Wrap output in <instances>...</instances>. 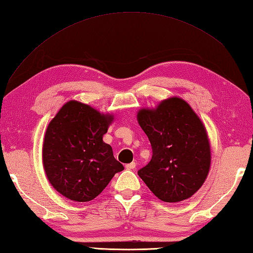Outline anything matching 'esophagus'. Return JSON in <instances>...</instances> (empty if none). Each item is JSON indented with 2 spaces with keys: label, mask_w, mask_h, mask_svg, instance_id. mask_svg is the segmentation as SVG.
<instances>
[{
  "label": "esophagus",
  "mask_w": 253,
  "mask_h": 253,
  "mask_svg": "<svg viewBox=\"0 0 253 253\" xmlns=\"http://www.w3.org/2000/svg\"><path fill=\"white\" fill-rule=\"evenodd\" d=\"M125 168L127 169H136V163L135 162H131V163H129V164H127Z\"/></svg>",
  "instance_id": "esophagus-1"
}]
</instances>
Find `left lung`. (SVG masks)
I'll return each instance as SVG.
<instances>
[{"mask_svg": "<svg viewBox=\"0 0 253 253\" xmlns=\"http://www.w3.org/2000/svg\"><path fill=\"white\" fill-rule=\"evenodd\" d=\"M137 120L152 147V159L138 170L154 196L179 202L200 189L211 165L206 127L190 105L180 98L142 109Z\"/></svg>", "mask_w": 253, "mask_h": 253, "instance_id": "1", "label": "left lung"}]
</instances>
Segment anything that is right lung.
<instances>
[{"mask_svg":"<svg viewBox=\"0 0 253 253\" xmlns=\"http://www.w3.org/2000/svg\"><path fill=\"white\" fill-rule=\"evenodd\" d=\"M112 122L113 115L74 100L50 122L42 161L50 184L62 196L76 202L92 200L124 169L103 141Z\"/></svg>","mask_w":253,"mask_h":253,"instance_id":"obj_1","label":"right lung"}]
</instances>
